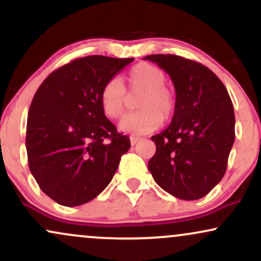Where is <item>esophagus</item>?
<instances>
[{"label":"esophagus","mask_w":261,"mask_h":261,"mask_svg":"<svg viewBox=\"0 0 261 261\" xmlns=\"http://www.w3.org/2000/svg\"><path fill=\"white\" fill-rule=\"evenodd\" d=\"M141 139L140 137H135V136H131L130 137V142H131V145H136L137 142H139Z\"/></svg>","instance_id":"34e87169"}]
</instances>
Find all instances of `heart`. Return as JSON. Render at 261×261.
<instances>
[{"mask_svg": "<svg viewBox=\"0 0 261 261\" xmlns=\"http://www.w3.org/2000/svg\"><path fill=\"white\" fill-rule=\"evenodd\" d=\"M130 94H141L136 100L137 112L128 114L120 122V130L135 135L152 133L162 120L172 119L175 97L166 86V74L153 65L141 62L133 66L126 76ZM101 112L110 120H118L125 112L127 93L120 80L110 79L99 92Z\"/></svg>", "mask_w": 261, "mask_h": 261, "instance_id": "heart-1", "label": "heart"}]
</instances>
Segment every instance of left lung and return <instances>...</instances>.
I'll use <instances>...</instances> for the list:
<instances>
[{"instance_id": "obj_1", "label": "left lung", "mask_w": 261, "mask_h": 261, "mask_svg": "<svg viewBox=\"0 0 261 261\" xmlns=\"http://www.w3.org/2000/svg\"><path fill=\"white\" fill-rule=\"evenodd\" d=\"M143 59L166 71L175 88L172 122L151 137L155 153L148 162L149 172L170 195L201 199L223 178L234 142L228 92L210 68L193 60L163 54Z\"/></svg>"}]
</instances>
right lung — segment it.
<instances>
[{
  "label": "right lung",
  "mask_w": 261,
  "mask_h": 261,
  "mask_svg": "<svg viewBox=\"0 0 261 261\" xmlns=\"http://www.w3.org/2000/svg\"><path fill=\"white\" fill-rule=\"evenodd\" d=\"M134 61L92 55L51 72L33 98L25 147L33 176L50 199L80 206L112 181L130 139L101 112L104 83Z\"/></svg>",
  "instance_id": "add662e5"
}]
</instances>
